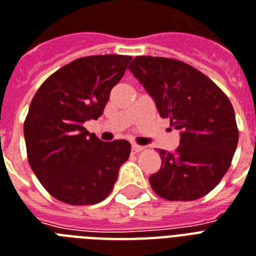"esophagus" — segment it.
I'll list each match as a JSON object with an SVG mask.
<instances>
[{
    "label": "esophagus",
    "mask_w": 256,
    "mask_h": 256,
    "mask_svg": "<svg viewBox=\"0 0 256 256\" xmlns=\"http://www.w3.org/2000/svg\"><path fill=\"white\" fill-rule=\"evenodd\" d=\"M145 149L144 146H140V145H136V144H132V153H140V152H142V150Z\"/></svg>",
    "instance_id": "obj_1"
}]
</instances>
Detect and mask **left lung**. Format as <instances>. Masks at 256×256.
<instances>
[{
    "label": "left lung",
    "mask_w": 256,
    "mask_h": 256,
    "mask_svg": "<svg viewBox=\"0 0 256 256\" xmlns=\"http://www.w3.org/2000/svg\"><path fill=\"white\" fill-rule=\"evenodd\" d=\"M128 70L153 98L162 118L180 130V146L149 177L160 198L190 202L219 184L236 150L235 111L230 99L204 74L180 60L136 56Z\"/></svg>",
    "instance_id": "1"
}]
</instances>
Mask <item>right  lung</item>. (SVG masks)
I'll list each match as a JSON object with an SVG mask.
<instances>
[{"mask_svg": "<svg viewBox=\"0 0 256 256\" xmlns=\"http://www.w3.org/2000/svg\"><path fill=\"white\" fill-rule=\"evenodd\" d=\"M132 56L76 58L34 94L24 124L29 165L42 186L71 206L96 204L110 194L130 156L126 140L103 142L83 124L98 120Z\"/></svg>", "mask_w": 256, "mask_h": 256, "instance_id": "obj_1", "label": "right lung"}]
</instances>
